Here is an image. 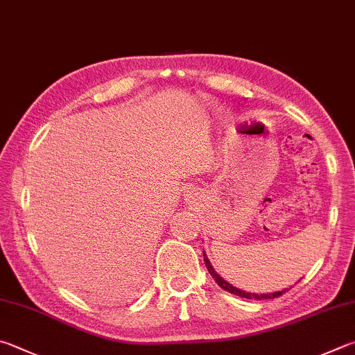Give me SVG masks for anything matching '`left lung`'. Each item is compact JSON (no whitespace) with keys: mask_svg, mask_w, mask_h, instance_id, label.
<instances>
[{"mask_svg":"<svg viewBox=\"0 0 355 355\" xmlns=\"http://www.w3.org/2000/svg\"><path fill=\"white\" fill-rule=\"evenodd\" d=\"M203 261H205V263H206V268H208V272L211 273V276H212V278H214V281L217 282V284L220 286L223 290H227V292L234 293V295H237V296H241V298H247V300H273V298H278V296H281L282 293H286V290H281V292H275V293H261V295L250 293V292H243V290H239V288H236V287L231 286L230 282H227V281H225V279L222 278V276H218V275L216 273V270L212 268L211 262H209V259H208V256H206L205 253H203Z\"/></svg>","mask_w":355,"mask_h":355,"instance_id":"left-lung-1","label":"left lung"}]
</instances>
